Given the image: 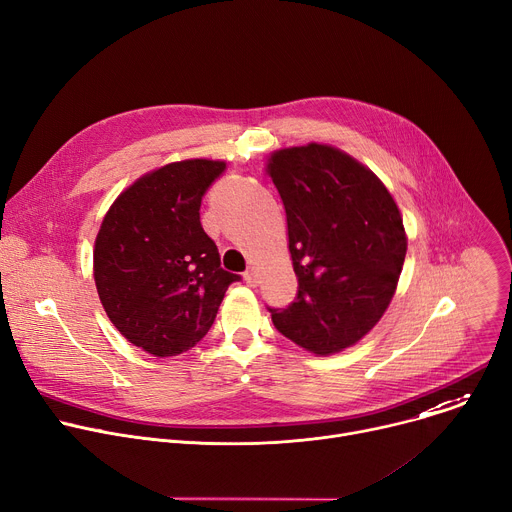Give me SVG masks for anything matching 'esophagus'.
<instances>
[{"mask_svg": "<svg viewBox=\"0 0 512 512\" xmlns=\"http://www.w3.org/2000/svg\"><path fill=\"white\" fill-rule=\"evenodd\" d=\"M245 282H247V286H251V288H255L257 284H259V280H257V271L253 269V267H249L247 271H245Z\"/></svg>", "mask_w": 512, "mask_h": 512, "instance_id": "1", "label": "esophagus"}]
</instances>
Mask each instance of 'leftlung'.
Returning <instances> with one entry per match:
<instances>
[{
  "label": "left lung",
  "mask_w": 512,
  "mask_h": 512,
  "mask_svg": "<svg viewBox=\"0 0 512 512\" xmlns=\"http://www.w3.org/2000/svg\"><path fill=\"white\" fill-rule=\"evenodd\" d=\"M265 173L280 192L296 300L271 310L275 329L314 355L361 341L388 310L408 237L384 181L322 143L273 151Z\"/></svg>",
  "instance_id": "8db88e82"
}]
</instances>
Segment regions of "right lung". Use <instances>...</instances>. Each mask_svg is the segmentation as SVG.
<instances>
[{"instance_id": "1", "label": "right lung", "mask_w": 512, "mask_h": 512, "mask_svg": "<svg viewBox=\"0 0 512 512\" xmlns=\"http://www.w3.org/2000/svg\"><path fill=\"white\" fill-rule=\"evenodd\" d=\"M226 161L183 159L145 175L114 200L94 245L100 302L120 335L155 357L192 349L210 331L239 275L220 267L200 204Z\"/></svg>"}]
</instances>
